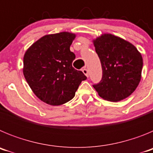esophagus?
Masks as SVG:
<instances>
[{"mask_svg": "<svg viewBox=\"0 0 153 153\" xmlns=\"http://www.w3.org/2000/svg\"><path fill=\"white\" fill-rule=\"evenodd\" d=\"M83 73L85 74V75H86V76L89 77V72H88V70H87V69H83Z\"/></svg>", "mask_w": 153, "mask_h": 153, "instance_id": "34e87169", "label": "esophagus"}]
</instances>
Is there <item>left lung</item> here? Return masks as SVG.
I'll return each instance as SVG.
<instances>
[{
	"mask_svg": "<svg viewBox=\"0 0 153 153\" xmlns=\"http://www.w3.org/2000/svg\"><path fill=\"white\" fill-rule=\"evenodd\" d=\"M100 60L102 77L93 85L101 98L119 102L132 94L142 78L143 57L130 42L111 33H102L93 40Z\"/></svg>",
	"mask_w": 153,
	"mask_h": 153,
	"instance_id": "1",
	"label": "left lung"
}]
</instances>
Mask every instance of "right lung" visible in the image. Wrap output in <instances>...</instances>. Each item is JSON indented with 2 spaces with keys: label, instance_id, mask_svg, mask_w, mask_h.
<instances>
[{
  "label": "right lung",
  "instance_id": "right-lung-1",
  "mask_svg": "<svg viewBox=\"0 0 153 153\" xmlns=\"http://www.w3.org/2000/svg\"><path fill=\"white\" fill-rule=\"evenodd\" d=\"M76 33L63 31L44 35L24 55L23 74L33 93L51 106L71 100L86 76L73 67L75 54L70 50Z\"/></svg>",
  "mask_w": 153,
  "mask_h": 153
}]
</instances>
